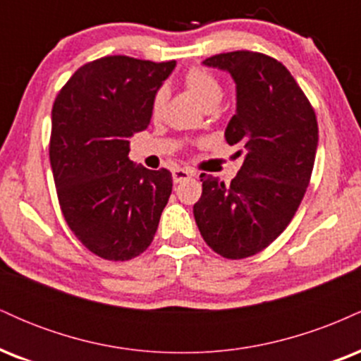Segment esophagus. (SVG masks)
Wrapping results in <instances>:
<instances>
[{"label": "esophagus", "mask_w": 361, "mask_h": 361, "mask_svg": "<svg viewBox=\"0 0 361 361\" xmlns=\"http://www.w3.org/2000/svg\"><path fill=\"white\" fill-rule=\"evenodd\" d=\"M192 176H195V173L185 168H176L175 171H173V181H175V183H181V181L188 180V178Z\"/></svg>", "instance_id": "1"}]
</instances>
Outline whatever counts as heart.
Here are the masks:
<instances>
[{
    "label": "heart",
    "mask_w": 361,
    "mask_h": 361,
    "mask_svg": "<svg viewBox=\"0 0 361 361\" xmlns=\"http://www.w3.org/2000/svg\"><path fill=\"white\" fill-rule=\"evenodd\" d=\"M185 85L186 88L190 90V93H192L204 106L217 105V103L222 100L224 88L221 81H219L209 69H190L185 76ZM164 102H166V93H164V90H159L154 94V100H152V115H154V117H157V115L163 111Z\"/></svg>",
    "instance_id": "1"
}]
</instances>
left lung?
Instances as JSON below:
<instances>
[{"instance_id": "obj_1", "label": "left lung", "mask_w": 361, "mask_h": 361, "mask_svg": "<svg viewBox=\"0 0 361 361\" xmlns=\"http://www.w3.org/2000/svg\"><path fill=\"white\" fill-rule=\"evenodd\" d=\"M204 66L235 82V114L224 135L244 163L231 185L200 176L193 215L215 252L241 259L275 241L299 209L316 159L317 120L292 74L273 57L235 51Z\"/></svg>"}]
</instances>
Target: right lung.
<instances>
[{
    "label": "right lung",
    "mask_w": 361,
    "mask_h": 361,
    "mask_svg": "<svg viewBox=\"0 0 361 361\" xmlns=\"http://www.w3.org/2000/svg\"><path fill=\"white\" fill-rule=\"evenodd\" d=\"M175 66L102 57L78 69L54 102L49 154L62 215L100 258L132 259L154 239L173 178L130 161L128 139L147 128Z\"/></svg>",
    "instance_id": "right-lung-1"
}]
</instances>
